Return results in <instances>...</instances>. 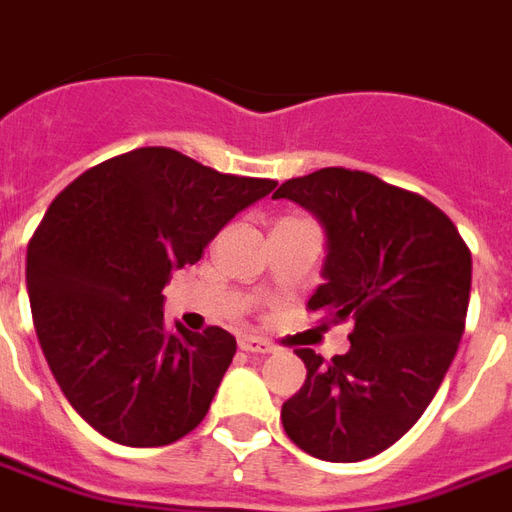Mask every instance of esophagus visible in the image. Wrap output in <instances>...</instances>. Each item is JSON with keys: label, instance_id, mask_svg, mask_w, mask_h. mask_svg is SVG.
<instances>
[{"label": "esophagus", "instance_id": "esophagus-1", "mask_svg": "<svg viewBox=\"0 0 512 512\" xmlns=\"http://www.w3.org/2000/svg\"><path fill=\"white\" fill-rule=\"evenodd\" d=\"M239 349L252 351V354H268V351H273V346L257 335H239Z\"/></svg>", "mask_w": 512, "mask_h": 512}]
</instances>
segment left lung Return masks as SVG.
Here are the masks:
<instances>
[{
    "label": "left lung",
    "instance_id": "left-lung-1",
    "mask_svg": "<svg viewBox=\"0 0 512 512\" xmlns=\"http://www.w3.org/2000/svg\"><path fill=\"white\" fill-rule=\"evenodd\" d=\"M290 198L325 225V284L308 311L351 322V349L306 362L282 405L287 438L325 462H362L421 419L451 368L467 319L473 257L448 214L424 195L341 166L287 179Z\"/></svg>",
    "mask_w": 512,
    "mask_h": 512
}]
</instances>
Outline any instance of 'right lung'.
I'll return each mask as SVG.
<instances>
[{"label":"right lung","instance_id":"right-lung-1","mask_svg":"<svg viewBox=\"0 0 512 512\" xmlns=\"http://www.w3.org/2000/svg\"><path fill=\"white\" fill-rule=\"evenodd\" d=\"M273 187L139 147L56 195L26 252L31 317L64 397L104 438L169 446L204 421L236 338L166 325L163 287Z\"/></svg>","mask_w":512,"mask_h":512}]
</instances>
